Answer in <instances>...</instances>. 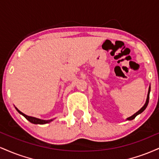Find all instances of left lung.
<instances>
[{"label":"left lung","instance_id":"obj_1","mask_svg":"<svg viewBox=\"0 0 159 159\" xmlns=\"http://www.w3.org/2000/svg\"><path fill=\"white\" fill-rule=\"evenodd\" d=\"M149 92H150V87H149V91H148V95H147V101H146V103H145V105H143V107H141V108L140 109L139 111H138V112L137 113H135V114H134V115H132V116H130V117H129V118H127V120H133V119H134V118L136 117V116L137 115H138V114H140V113H142L143 112V111L145 110L146 109V107H147V105H148V103H149Z\"/></svg>","mask_w":159,"mask_h":159}]
</instances>
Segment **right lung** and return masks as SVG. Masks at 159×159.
<instances>
[{
    "mask_svg": "<svg viewBox=\"0 0 159 159\" xmlns=\"http://www.w3.org/2000/svg\"><path fill=\"white\" fill-rule=\"evenodd\" d=\"M16 110H17V111L19 113V114L23 115V116H25V117L26 118V119L28 120V121H30V123H34V124H45V123H49V122L52 121V120H43L38 119V118H36V117H33V116H27V115L23 114L22 112H21V111H20L19 110H18L17 108H16Z\"/></svg>",
    "mask_w": 159,
    "mask_h": 159,
    "instance_id": "1",
    "label": "right lung"
}]
</instances>
